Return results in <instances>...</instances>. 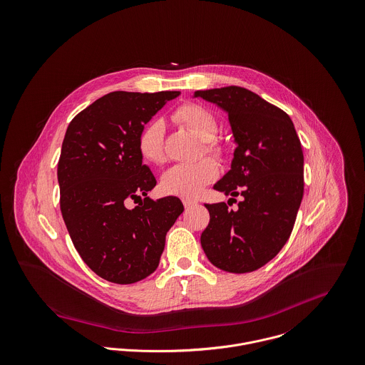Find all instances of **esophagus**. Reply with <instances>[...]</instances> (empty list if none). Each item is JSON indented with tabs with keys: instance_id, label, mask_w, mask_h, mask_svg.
<instances>
[{
	"instance_id": "1",
	"label": "esophagus",
	"mask_w": 365,
	"mask_h": 365,
	"mask_svg": "<svg viewBox=\"0 0 365 365\" xmlns=\"http://www.w3.org/2000/svg\"><path fill=\"white\" fill-rule=\"evenodd\" d=\"M199 202H193V200H189V199H185L183 200V205H185V208H192V207H196Z\"/></svg>"
}]
</instances>
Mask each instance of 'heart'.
<instances>
[{
	"label": "heart",
	"instance_id": "b5f03b06",
	"mask_svg": "<svg viewBox=\"0 0 365 365\" xmlns=\"http://www.w3.org/2000/svg\"><path fill=\"white\" fill-rule=\"evenodd\" d=\"M173 119L202 140V150L205 153H218L215 135L218 124L214 115L200 105L186 103L173 112ZM163 133L165 125L161 120L148 124L138 137V151L143 160L150 163L163 161ZM218 173L217 165L210 160H202L193 163H178L163 173L161 187L168 195L182 197H196L200 195L204 186L215 179Z\"/></svg>",
	"mask_w": 365,
	"mask_h": 365
}]
</instances>
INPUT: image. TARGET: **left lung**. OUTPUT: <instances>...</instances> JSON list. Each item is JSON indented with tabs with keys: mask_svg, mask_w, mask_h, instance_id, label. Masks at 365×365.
Listing matches in <instances>:
<instances>
[{
	"mask_svg": "<svg viewBox=\"0 0 365 365\" xmlns=\"http://www.w3.org/2000/svg\"><path fill=\"white\" fill-rule=\"evenodd\" d=\"M193 98L228 115L237 148L214 189L230 200L243 197L235 211L225 202L205 204L210 222L202 250L224 272H255L282 250L294 228L304 196L299 138L285 112L241 86L196 91Z\"/></svg>",
	"mask_w": 365,
	"mask_h": 365,
	"instance_id": "left-lung-1",
	"label": "left lung"
}]
</instances>
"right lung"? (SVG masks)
Here are the masks:
<instances>
[{"label":"right lung","mask_w":365,"mask_h":365,"mask_svg":"<svg viewBox=\"0 0 365 365\" xmlns=\"http://www.w3.org/2000/svg\"><path fill=\"white\" fill-rule=\"evenodd\" d=\"M179 95L110 92L67 127L57 168L63 220L82 260L110 283L154 273L166 232L183 212L175 196L147 197L157 180L138 151L144 125ZM130 198L139 200L134 209L125 207Z\"/></svg>","instance_id":"1"}]
</instances>
